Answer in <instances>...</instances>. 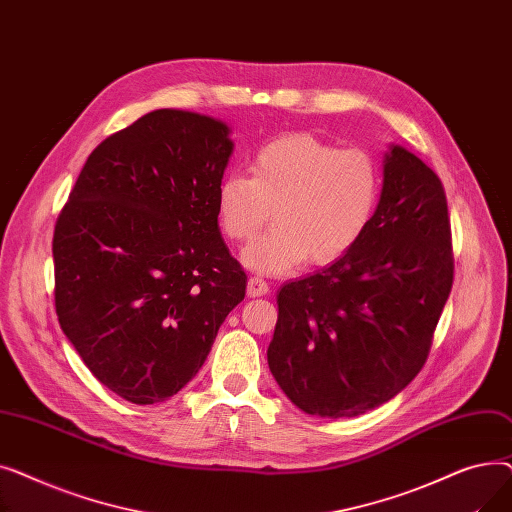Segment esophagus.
<instances>
[{"label":"esophagus","mask_w":512,"mask_h":512,"mask_svg":"<svg viewBox=\"0 0 512 512\" xmlns=\"http://www.w3.org/2000/svg\"><path fill=\"white\" fill-rule=\"evenodd\" d=\"M247 292L249 297H265V294L270 292V284H267L261 276H251L247 284Z\"/></svg>","instance_id":"obj_1"}]
</instances>
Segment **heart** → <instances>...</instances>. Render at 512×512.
Here are the masks:
<instances>
[{
	"label": "heart",
	"mask_w": 512,
	"mask_h": 512,
	"mask_svg": "<svg viewBox=\"0 0 512 512\" xmlns=\"http://www.w3.org/2000/svg\"><path fill=\"white\" fill-rule=\"evenodd\" d=\"M380 195L382 174L371 153L290 132L255 153L251 176L220 180L215 213L226 238L251 242L274 207L276 226L242 253V261L288 274L307 259L330 265L351 253L369 230Z\"/></svg>",
	"instance_id": "1"
}]
</instances>
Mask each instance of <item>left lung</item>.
Masks as SVG:
<instances>
[{"label": "left lung", "instance_id": "8db88e82", "mask_svg": "<svg viewBox=\"0 0 512 512\" xmlns=\"http://www.w3.org/2000/svg\"><path fill=\"white\" fill-rule=\"evenodd\" d=\"M454 278L442 180L392 147L375 218L330 267L282 286L267 363L284 394L317 417H357L423 369Z\"/></svg>", "mask_w": 512, "mask_h": 512}]
</instances>
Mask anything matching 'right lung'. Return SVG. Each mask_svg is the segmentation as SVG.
<instances>
[{"instance_id": "obj_1", "label": "right lung", "mask_w": 512, "mask_h": 512, "mask_svg": "<svg viewBox=\"0 0 512 512\" xmlns=\"http://www.w3.org/2000/svg\"><path fill=\"white\" fill-rule=\"evenodd\" d=\"M228 126L155 110L89 155L53 230L56 313L95 378L134 405L180 392L247 274L220 234Z\"/></svg>"}]
</instances>
